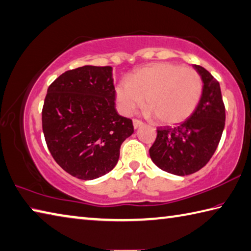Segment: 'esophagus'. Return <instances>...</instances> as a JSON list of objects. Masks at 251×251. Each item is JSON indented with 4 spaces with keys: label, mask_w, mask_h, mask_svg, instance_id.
Instances as JSON below:
<instances>
[{
    "label": "esophagus",
    "mask_w": 251,
    "mask_h": 251,
    "mask_svg": "<svg viewBox=\"0 0 251 251\" xmlns=\"http://www.w3.org/2000/svg\"><path fill=\"white\" fill-rule=\"evenodd\" d=\"M133 124H134V128H138L139 126L144 125V123L141 122V121H139V120H137V118H134V120H133Z\"/></svg>",
    "instance_id": "1"
}]
</instances>
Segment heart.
<instances>
[{
  "mask_svg": "<svg viewBox=\"0 0 251 251\" xmlns=\"http://www.w3.org/2000/svg\"><path fill=\"white\" fill-rule=\"evenodd\" d=\"M203 93V80L193 69L173 63H156L123 80L116 100L123 114L129 115L145 102L147 113L163 124H179L192 115Z\"/></svg>",
  "mask_w": 251,
  "mask_h": 251,
  "instance_id": "heart-1",
  "label": "heart"
}]
</instances>
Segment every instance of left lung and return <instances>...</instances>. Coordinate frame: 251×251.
<instances>
[{"mask_svg":"<svg viewBox=\"0 0 251 251\" xmlns=\"http://www.w3.org/2000/svg\"><path fill=\"white\" fill-rule=\"evenodd\" d=\"M203 80V93L192 115L176 127L157 129L149 149L154 165L176 176H188L206 165L215 152L225 127V105L218 81L204 69L193 66Z\"/></svg>","mask_w":251,"mask_h":251,"instance_id":"8db88e82","label":"left lung"}]
</instances>
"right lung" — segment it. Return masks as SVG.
Returning a JSON list of instances; mask_svg holds the SVG:
<instances>
[{
  "instance_id": "1",
  "label": "right lung",
  "mask_w": 251,
  "mask_h": 251,
  "mask_svg": "<svg viewBox=\"0 0 251 251\" xmlns=\"http://www.w3.org/2000/svg\"><path fill=\"white\" fill-rule=\"evenodd\" d=\"M112 67L83 66L59 75L47 90L42 121L47 147L72 176L93 180L110 172L121 145L134 133L118 115Z\"/></svg>"
}]
</instances>
